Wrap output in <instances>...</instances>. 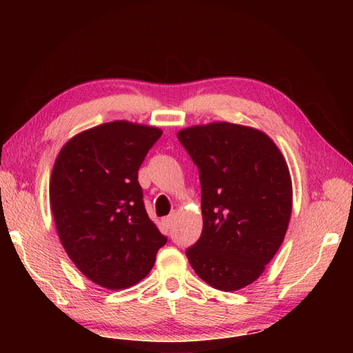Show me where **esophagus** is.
I'll return each instance as SVG.
<instances>
[{
	"instance_id": "esophagus-1",
	"label": "esophagus",
	"mask_w": 353,
	"mask_h": 353,
	"mask_svg": "<svg viewBox=\"0 0 353 353\" xmlns=\"http://www.w3.org/2000/svg\"><path fill=\"white\" fill-rule=\"evenodd\" d=\"M172 221H174V219H172V215L165 216V219L162 220V223L165 224V228H167V229H170L172 226Z\"/></svg>"
}]
</instances>
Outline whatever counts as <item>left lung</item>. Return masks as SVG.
Wrapping results in <instances>:
<instances>
[{
	"mask_svg": "<svg viewBox=\"0 0 353 353\" xmlns=\"http://www.w3.org/2000/svg\"><path fill=\"white\" fill-rule=\"evenodd\" d=\"M177 138L197 165L203 230L186 250L211 287L236 291L254 282L287 234L292 186L281 150L252 127L211 123Z\"/></svg>",
	"mask_w": 353,
	"mask_h": 353,
	"instance_id": "8db88e82",
	"label": "left lung"
}]
</instances>
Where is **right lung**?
Instances as JSON below:
<instances>
[{
  "label": "right lung",
  "mask_w": 353,
  "mask_h": 353,
  "mask_svg": "<svg viewBox=\"0 0 353 353\" xmlns=\"http://www.w3.org/2000/svg\"><path fill=\"white\" fill-rule=\"evenodd\" d=\"M157 127L112 121L62 147L50 205L65 252L100 287L123 290L150 273L167 243L148 219L138 170L161 138Z\"/></svg>",
  "instance_id": "1"
}]
</instances>
